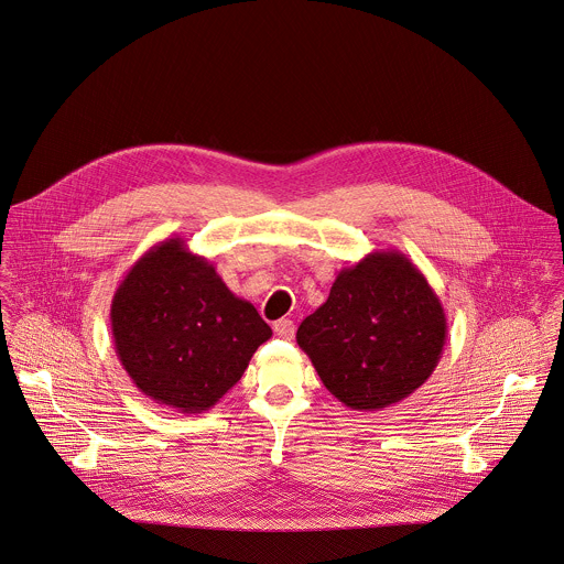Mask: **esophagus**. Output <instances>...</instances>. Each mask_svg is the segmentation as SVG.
Returning <instances> with one entry per match:
<instances>
[{
  "label": "esophagus",
  "instance_id": "esophagus-1",
  "mask_svg": "<svg viewBox=\"0 0 564 564\" xmlns=\"http://www.w3.org/2000/svg\"><path fill=\"white\" fill-rule=\"evenodd\" d=\"M274 334L279 338H285V340H292L294 338V323L288 321V318H281L274 323Z\"/></svg>",
  "mask_w": 564,
  "mask_h": 564
}]
</instances>
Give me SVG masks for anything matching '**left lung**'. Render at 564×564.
<instances>
[{"label": "left lung", "mask_w": 564, "mask_h": 564, "mask_svg": "<svg viewBox=\"0 0 564 564\" xmlns=\"http://www.w3.org/2000/svg\"><path fill=\"white\" fill-rule=\"evenodd\" d=\"M446 336L444 305L417 265L400 250H376L338 272L296 343L345 406L382 411L433 376Z\"/></svg>", "instance_id": "left-lung-1"}]
</instances>
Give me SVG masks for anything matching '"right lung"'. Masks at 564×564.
<instances>
[{
	"mask_svg": "<svg viewBox=\"0 0 564 564\" xmlns=\"http://www.w3.org/2000/svg\"><path fill=\"white\" fill-rule=\"evenodd\" d=\"M111 338L131 382L155 404L193 415L243 376L272 329L182 237L151 246L111 299Z\"/></svg>",
	"mask_w": 564,
	"mask_h": 564,
	"instance_id": "obj_1",
	"label": "right lung"
}]
</instances>
